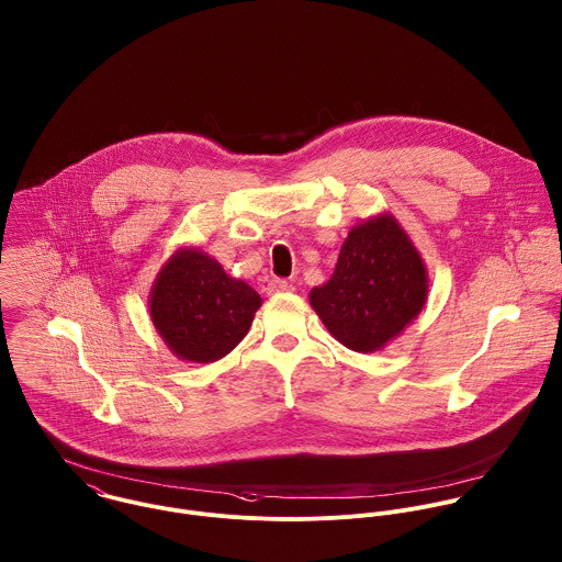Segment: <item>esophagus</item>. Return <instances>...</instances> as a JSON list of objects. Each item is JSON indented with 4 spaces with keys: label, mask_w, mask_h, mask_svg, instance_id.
Here are the masks:
<instances>
[{
    "label": "esophagus",
    "mask_w": 562,
    "mask_h": 562,
    "mask_svg": "<svg viewBox=\"0 0 562 562\" xmlns=\"http://www.w3.org/2000/svg\"><path fill=\"white\" fill-rule=\"evenodd\" d=\"M293 289H295V286H293L291 282L278 280V278L269 280V284H267V293H269V295H276V293H291Z\"/></svg>",
    "instance_id": "esophagus-1"
}]
</instances>
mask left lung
<instances>
[{
    "label": "left lung",
    "instance_id": "obj_1",
    "mask_svg": "<svg viewBox=\"0 0 562 562\" xmlns=\"http://www.w3.org/2000/svg\"><path fill=\"white\" fill-rule=\"evenodd\" d=\"M308 300L338 342L378 351L424 311L428 269L402 224L380 213L349 229L335 273Z\"/></svg>",
    "mask_w": 562,
    "mask_h": 562
}]
</instances>
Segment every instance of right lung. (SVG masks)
<instances>
[{
  "instance_id": "obj_1",
  "label": "right lung",
  "mask_w": 562,
  "mask_h": 562,
  "mask_svg": "<svg viewBox=\"0 0 562 562\" xmlns=\"http://www.w3.org/2000/svg\"><path fill=\"white\" fill-rule=\"evenodd\" d=\"M260 295L198 247H180L160 267L149 291L156 333L180 360L215 362L247 335Z\"/></svg>"
}]
</instances>
